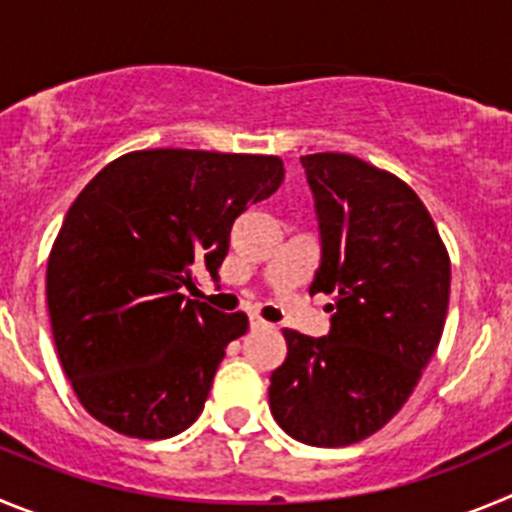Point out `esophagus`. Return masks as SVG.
I'll use <instances>...</instances> for the list:
<instances>
[{"label":"esophagus","mask_w":512,"mask_h":512,"mask_svg":"<svg viewBox=\"0 0 512 512\" xmlns=\"http://www.w3.org/2000/svg\"><path fill=\"white\" fill-rule=\"evenodd\" d=\"M248 323H251V328H269V323H266V320H261L259 315H251V320H248Z\"/></svg>","instance_id":"obj_1"}]
</instances>
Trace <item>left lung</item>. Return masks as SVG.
<instances>
[{"label":"left lung","mask_w":512,"mask_h":512,"mask_svg":"<svg viewBox=\"0 0 512 512\" xmlns=\"http://www.w3.org/2000/svg\"><path fill=\"white\" fill-rule=\"evenodd\" d=\"M320 230L310 295L333 297L328 336L284 328L269 408L307 446L364 441L413 395L449 310L451 264L408 184L348 153L300 158Z\"/></svg>","instance_id":"8db88e82"}]
</instances>
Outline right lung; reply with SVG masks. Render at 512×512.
Returning <instances> with one entry per match:
<instances>
[{"instance_id": "1", "label": "right lung", "mask_w": 512, "mask_h": 512, "mask_svg": "<svg viewBox=\"0 0 512 512\" xmlns=\"http://www.w3.org/2000/svg\"><path fill=\"white\" fill-rule=\"evenodd\" d=\"M284 179L277 156L156 148L104 166L53 243L45 297L63 372L92 418L130 438H171L200 418L246 312L189 300L230 228Z\"/></svg>"}]
</instances>
